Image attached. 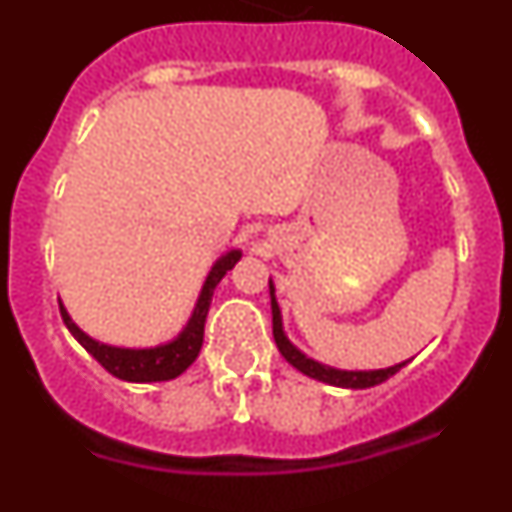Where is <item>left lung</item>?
<instances>
[{
  "instance_id": "obj_1",
  "label": "left lung",
  "mask_w": 512,
  "mask_h": 512,
  "mask_svg": "<svg viewBox=\"0 0 512 512\" xmlns=\"http://www.w3.org/2000/svg\"><path fill=\"white\" fill-rule=\"evenodd\" d=\"M269 295H271V323H274V341H277L279 354L289 361V364L295 366L297 372L307 374V377L318 379V382L333 384V387H346V390H366V387H374V384H382L384 379H390L392 374H397L402 366L408 364V361H402V364L387 366V369H369V372H346V369H336V366H325L320 361L310 359L295 346V343L289 341L287 333H284L282 325V310H279L277 295H274V284L269 279Z\"/></svg>"
}]
</instances>
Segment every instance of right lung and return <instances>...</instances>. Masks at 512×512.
<instances>
[{"mask_svg":"<svg viewBox=\"0 0 512 512\" xmlns=\"http://www.w3.org/2000/svg\"><path fill=\"white\" fill-rule=\"evenodd\" d=\"M241 256V248H230L228 253H223V256L212 264L210 274H207L205 284H202L200 297L194 302V310L192 315H189L187 325L182 328V333L176 338H171V341L158 343V346L120 348L97 341V338L87 336V333L71 320V315L66 312L63 302L61 318L63 323H66V328L71 330V336H74L81 346L87 348L89 354H92L112 377L125 379V382H169V379L187 372L189 366L194 364V359L200 356L202 338H205V320L207 312H210L215 287L220 284V279L241 261Z\"/></svg>","mask_w":512,"mask_h":512,"instance_id":"right-lung-1","label":"right lung"}]
</instances>
